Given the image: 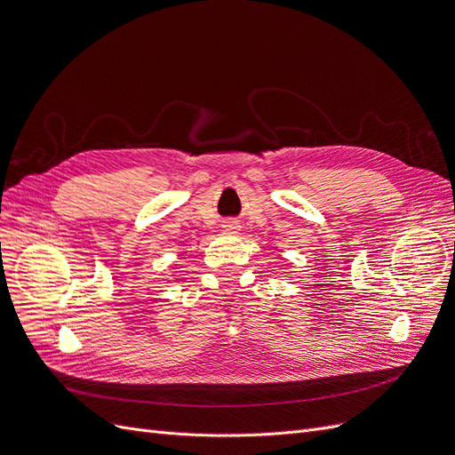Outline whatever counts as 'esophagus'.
I'll return each instance as SVG.
<instances>
[{
  "instance_id": "obj_1",
  "label": "esophagus",
  "mask_w": 455,
  "mask_h": 455,
  "mask_svg": "<svg viewBox=\"0 0 455 455\" xmlns=\"http://www.w3.org/2000/svg\"><path fill=\"white\" fill-rule=\"evenodd\" d=\"M222 229L224 233H229V235H237L241 231V224L237 220H226L222 224Z\"/></svg>"
}]
</instances>
